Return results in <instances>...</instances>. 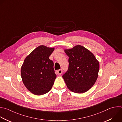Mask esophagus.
I'll return each mask as SVG.
<instances>
[{"instance_id": "obj_1", "label": "esophagus", "mask_w": 122, "mask_h": 122, "mask_svg": "<svg viewBox=\"0 0 122 122\" xmlns=\"http://www.w3.org/2000/svg\"><path fill=\"white\" fill-rule=\"evenodd\" d=\"M57 74H58V75H61V74H62V72H63V70H62V69H60L57 70Z\"/></svg>"}]
</instances>
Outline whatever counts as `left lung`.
<instances>
[{
  "instance_id": "obj_1",
  "label": "left lung",
  "mask_w": 122,
  "mask_h": 122,
  "mask_svg": "<svg viewBox=\"0 0 122 122\" xmlns=\"http://www.w3.org/2000/svg\"><path fill=\"white\" fill-rule=\"evenodd\" d=\"M65 52L69 57V66L62 77L67 87L75 93L87 92L97 79L99 62L92 52L81 46H76Z\"/></svg>"
}]
</instances>
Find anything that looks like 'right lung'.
<instances>
[{
	"label": "right lung",
	"instance_id": "obj_1",
	"mask_svg": "<svg viewBox=\"0 0 122 122\" xmlns=\"http://www.w3.org/2000/svg\"><path fill=\"white\" fill-rule=\"evenodd\" d=\"M54 48L40 46L25 59L21 68L23 84L32 93L41 95L49 92L56 77L54 62L49 56Z\"/></svg>",
	"mask_w": 122,
	"mask_h": 122
}]
</instances>
